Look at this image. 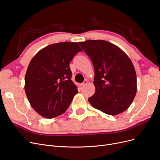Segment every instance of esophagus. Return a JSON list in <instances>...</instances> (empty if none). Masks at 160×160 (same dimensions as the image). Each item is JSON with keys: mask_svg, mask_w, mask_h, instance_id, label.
<instances>
[{"mask_svg": "<svg viewBox=\"0 0 160 160\" xmlns=\"http://www.w3.org/2000/svg\"><path fill=\"white\" fill-rule=\"evenodd\" d=\"M88 80H85L83 83H82L81 84V86H85V85H86L87 84H88Z\"/></svg>", "mask_w": 160, "mask_h": 160, "instance_id": "obj_1", "label": "esophagus"}]
</instances>
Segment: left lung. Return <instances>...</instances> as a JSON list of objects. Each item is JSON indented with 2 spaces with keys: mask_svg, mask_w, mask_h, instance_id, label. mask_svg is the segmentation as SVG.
Segmentation results:
<instances>
[{
  "mask_svg": "<svg viewBox=\"0 0 160 160\" xmlns=\"http://www.w3.org/2000/svg\"><path fill=\"white\" fill-rule=\"evenodd\" d=\"M79 45L93 62L95 92L91 105L115 115L132 103L137 91V77L129 57L118 47L103 40H88Z\"/></svg>",
  "mask_w": 160,
  "mask_h": 160,
  "instance_id": "left-lung-1",
  "label": "left lung"
}]
</instances>
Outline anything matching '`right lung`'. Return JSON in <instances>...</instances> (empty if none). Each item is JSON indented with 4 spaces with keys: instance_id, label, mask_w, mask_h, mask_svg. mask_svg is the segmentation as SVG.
I'll return each mask as SVG.
<instances>
[{
    "instance_id": "obj_1",
    "label": "right lung",
    "mask_w": 160,
    "mask_h": 160,
    "mask_svg": "<svg viewBox=\"0 0 160 160\" xmlns=\"http://www.w3.org/2000/svg\"><path fill=\"white\" fill-rule=\"evenodd\" d=\"M81 51L77 42H58L43 48L31 61L25 90L31 107L42 117L51 119L63 113L78 92L71 79L69 62Z\"/></svg>"
}]
</instances>
